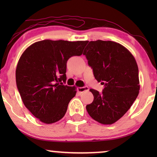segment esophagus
I'll return each instance as SVG.
<instances>
[{
  "mask_svg": "<svg viewBox=\"0 0 157 157\" xmlns=\"http://www.w3.org/2000/svg\"><path fill=\"white\" fill-rule=\"evenodd\" d=\"M89 91V88L86 86H84V87H78V91L79 93V94H82L85 91Z\"/></svg>",
  "mask_w": 157,
  "mask_h": 157,
  "instance_id": "34e87169",
  "label": "esophagus"
}]
</instances>
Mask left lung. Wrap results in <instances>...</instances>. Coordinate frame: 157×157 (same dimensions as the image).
Wrapping results in <instances>:
<instances>
[{
	"instance_id": "8db88e82",
	"label": "left lung",
	"mask_w": 157,
	"mask_h": 157,
	"mask_svg": "<svg viewBox=\"0 0 157 157\" xmlns=\"http://www.w3.org/2000/svg\"><path fill=\"white\" fill-rule=\"evenodd\" d=\"M83 55L95 79L105 85L102 94L90 89L94 99L86 105V110L93 119L101 124L116 123L129 109L139 95L136 60L126 48L111 41H90Z\"/></svg>"
}]
</instances>
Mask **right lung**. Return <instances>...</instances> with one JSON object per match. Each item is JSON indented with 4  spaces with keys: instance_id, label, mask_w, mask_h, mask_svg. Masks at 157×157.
I'll use <instances>...</instances> for the list:
<instances>
[{
    "instance_id": "1",
    "label": "right lung",
    "mask_w": 157,
    "mask_h": 157,
    "mask_svg": "<svg viewBox=\"0 0 157 157\" xmlns=\"http://www.w3.org/2000/svg\"><path fill=\"white\" fill-rule=\"evenodd\" d=\"M87 41L43 40L32 44L21 55L16 70L17 89L25 107L42 123L61 120L76 94L75 86L63 85L66 63L79 56Z\"/></svg>"
}]
</instances>
